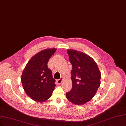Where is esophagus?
<instances>
[{
	"instance_id": "34e87169",
	"label": "esophagus",
	"mask_w": 126,
	"mask_h": 126,
	"mask_svg": "<svg viewBox=\"0 0 126 126\" xmlns=\"http://www.w3.org/2000/svg\"><path fill=\"white\" fill-rule=\"evenodd\" d=\"M62 80H63V78H61L60 79H57V84H58V85H60V84L62 83Z\"/></svg>"
}]
</instances>
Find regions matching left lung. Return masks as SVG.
I'll return each mask as SVG.
<instances>
[{"mask_svg": "<svg viewBox=\"0 0 126 126\" xmlns=\"http://www.w3.org/2000/svg\"><path fill=\"white\" fill-rule=\"evenodd\" d=\"M72 69V87L66 93L69 101L83 105L90 101L100 85L101 73L94 60L88 55L73 49H68Z\"/></svg>", "mask_w": 126, "mask_h": 126, "instance_id": "obj_1", "label": "left lung"}]
</instances>
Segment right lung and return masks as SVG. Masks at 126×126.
Returning a JSON list of instances; mask_svg holds the SVG:
<instances>
[{
    "mask_svg": "<svg viewBox=\"0 0 126 126\" xmlns=\"http://www.w3.org/2000/svg\"><path fill=\"white\" fill-rule=\"evenodd\" d=\"M56 51V48H48L39 52L29 60L22 72L23 87L34 101L45 102L52 94L56 85L47 63Z\"/></svg>",
    "mask_w": 126,
    "mask_h": 126,
    "instance_id": "add662e5",
    "label": "right lung"
}]
</instances>
